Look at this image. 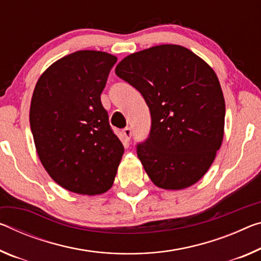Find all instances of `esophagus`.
I'll list each match as a JSON object with an SVG mask.
<instances>
[{
	"mask_svg": "<svg viewBox=\"0 0 261 261\" xmlns=\"http://www.w3.org/2000/svg\"><path fill=\"white\" fill-rule=\"evenodd\" d=\"M123 135H124V137H125L126 140H130L131 136H132V131H131L130 127H125V129L123 130Z\"/></svg>",
	"mask_w": 261,
	"mask_h": 261,
	"instance_id": "1",
	"label": "esophagus"
}]
</instances>
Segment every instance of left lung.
<instances>
[{"mask_svg":"<svg viewBox=\"0 0 261 261\" xmlns=\"http://www.w3.org/2000/svg\"><path fill=\"white\" fill-rule=\"evenodd\" d=\"M115 73L150 108L151 132L137 154L152 182L169 190L195 185L224 136L225 101L214 69L190 49L164 44L125 57Z\"/></svg>","mask_w":261,"mask_h":261,"instance_id":"8db88e82","label":"left lung"}]
</instances>
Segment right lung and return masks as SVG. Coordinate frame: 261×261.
Segmentation results:
<instances>
[{"label": "right lung", "mask_w": 261, "mask_h": 261, "mask_svg": "<svg viewBox=\"0 0 261 261\" xmlns=\"http://www.w3.org/2000/svg\"><path fill=\"white\" fill-rule=\"evenodd\" d=\"M117 58L84 49L57 60L37 81L30 125L37 154L61 187L81 195L106 193L124 153L101 94Z\"/></svg>", "instance_id": "1"}]
</instances>
